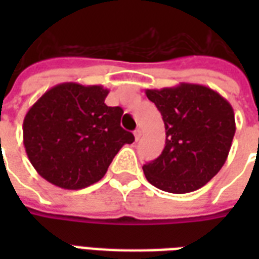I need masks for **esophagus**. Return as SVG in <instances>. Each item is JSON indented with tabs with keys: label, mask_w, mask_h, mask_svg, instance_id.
I'll list each match as a JSON object with an SVG mask.
<instances>
[{
	"label": "esophagus",
	"mask_w": 259,
	"mask_h": 259,
	"mask_svg": "<svg viewBox=\"0 0 259 259\" xmlns=\"http://www.w3.org/2000/svg\"><path fill=\"white\" fill-rule=\"evenodd\" d=\"M133 135H135L136 140H139V139H140V136H141V130L140 129H136L135 132H133Z\"/></svg>",
	"instance_id": "1"
}]
</instances>
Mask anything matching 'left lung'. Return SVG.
Listing matches in <instances>:
<instances>
[{
	"label": "left lung",
	"mask_w": 259,
	"mask_h": 259,
	"mask_svg": "<svg viewBox=\"0 0 259 259\" xmlns=\"http://www.w3.org/2000/svg\"><path fill=\"white\" fill-rule=\"evenodd\" d=\"M165 123V148L143 166L147 180L174 194L198 190L221 170L232 147V105L209 87L180 83L146 90Z\"/></svg>",
	"instance_id": "left-lung-1"
}]
</instances>
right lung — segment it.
Masks as SVG:
<instances>
[{
	"label": "right lung",
	"instance_id": "obj_1",
	"mask_svg": "<svg viewBox=\"0 0 259 259\" xmlns=\"http://www.w3.org/2000/svg\"><path fill=\"white\" fill-rule=\"evenodd\" d=\"M102 85L61 83L46 91L23 120V144L41 178L79 190L107 174L113 157L135 136L120 127L123 109L105 104Z\"/></svg>",
	"mask_w": 259,
	"mask_h": 259
}]
</instances>
